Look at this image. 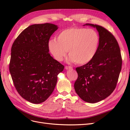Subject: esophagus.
Instances as JSON below:
<instances>
[{"instance_id":"1","label":"esophagus","mask_w":130,"mask_h":130,"mask_svg":"<svg viewBox=\"0 0 130 130\" xmlns=\"http://www.w3.org/2000/svg\"><path fill=\"white\" fill-rule=\"evenodd\" d=\"M66 70H72L73 69V67L70 66H66L65 68H64Z\"/></svg>"}]
</instances>
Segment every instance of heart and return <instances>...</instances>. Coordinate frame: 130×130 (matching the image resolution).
Masks as SVG:
<instances>
[{
    "label": "heart",
    "instance_id": "1",
    "mask_svg": "<svg viewBox=\"0 0 130 130\" xmlns=\"http://www.w3.org/2000/svg\"><path fill=\"white\" fill-rule=\"evenodd\" d=\"M100 44V37L93 29L81 27L66 29L59 32L55 39L48 42L50 52L58 61H62L67 51L68 61L85 64L96 55Z\"/></svg>",
    "mask_w": 130,
    "mask_h": 130
}]
</instances>
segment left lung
Returning <instances> with one entry per match:
<instances>
[{
  "instance_id": "left-lung-1",
  "label": "left lung",
  "mask_w": 130,
  "mask_h": 130,
  "mask_svg": "<svg viewBox=\"0 0 130 130\" xmlns=\"http://www.w3.org/2000/svg\"><path fill=\"white\" fill-rule=\"evenodd\" d=\"M95 28L100 44L94 57L89 62L76 68L78 77L74 88L82 100L96 103L104 100L116 88L121 69L120 50L113 35L103 26L84 25Z\"/></svg>"
}]
</instances>
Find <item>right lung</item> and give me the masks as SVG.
I'll return each instance as SVG.
<instances>
[{"mask_svg":"<svg viewBox=\"0 0 130 130\" xmlns=\"http://www.w3.org/2000/svg\"><path fill=\"white\" fill-rule=\"evenodd\" d=\"M58 28L51 23L34 24L19 35L11 48L9 70L20 95L31 103L45 101L55 87L64 66L49 53L50 37Z\"/></svg>","mask_w":130,"mask_h":130,"instance_id":"add662e5","label":"right lung"}]
</instances>
